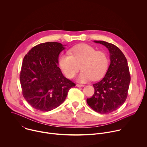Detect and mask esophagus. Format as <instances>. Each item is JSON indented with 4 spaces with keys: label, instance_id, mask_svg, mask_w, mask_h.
<instances>
[{
    "label": "esophagus",
    "instance_id": "1",
    "mask_svg": "<svg viewBox=\"0 0 147 147\" xmlns=\"http://www.w3.org/2000/svg\"><path fill=\"white\" fill-rule=\"evenodd\" d=\"M76 86L77 87H84V85H82V84H77Z\"/></svg>",
    "mask_w": 147,
    "mask_h": 147
}]
</instances>
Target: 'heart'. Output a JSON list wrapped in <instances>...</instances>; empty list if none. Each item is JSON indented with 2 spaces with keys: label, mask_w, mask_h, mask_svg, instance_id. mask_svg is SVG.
<instances>
[{
  "label": "heart",
  "mask_w": 147,
  "mask_h": 147,
  "mask_svg": "<svg viewBox=\"0 0 147 147\" xmlns=\"http://www.w3.org/2000/svg\"><path fill=\"white\" fill-rule=\"evenodd\" d=\"M68 54H62L58 59V64L61 71L69 78H72L80 69H82L77 80L86 82L91 80L96 81L106 73L109 59L107 55L87 44H82L71 48Z\"/></svg>",
  "instance_id": "b5f03b06"
}]
</instances>
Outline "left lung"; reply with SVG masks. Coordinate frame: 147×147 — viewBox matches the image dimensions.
Returning <instances> with one entry per match:
<instances>
[{"mask_svg": "<svg viewBox=\"0 0 147 147\" xmlns=\"http://www.w3.org/2000/svg\"><path fill=\"white\" fill-rule=\"evenodd\" d=\"M94 42L108 49L111 63L104 77L93 84L94 94L87 99V102L95 112L108 114L119 108L126 99L130 82V71L127 59L119 48L105 41Z\"/></svg>", "mask_w": 147, "mask_h": 147, "instance_id": "1", "label": "left lung"}]
</instances>
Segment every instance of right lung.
<instances>
[{"instance_id": "obj_1", "label": "right lung", "mask_w": 147, "mask_h": 147, "mask_svg": "<svg viewBox=\"0 0 147 147\" xmlns=\"http://www.w3.org/2000/svg\"><path fill=\"white\" fill-rule=\"evenodd\" d=\"M65 46L56 42L40 44L24 57L20 75L22 92L36 110L48 112L56 108L76 86L58 66L59 55Z\"/></svg>"}]
</instances>
